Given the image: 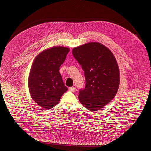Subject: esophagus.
<instances>
[{
    "label": "esophagus",
    "instance_id": "1",
    "mask_svg": "<svg viewBox=\"0 0 151 151\" xmlns=\"http://www.w3.org/2000/svg\"><path fill=\"white\" fill-rule=\"evenodd\" d=\"M69 91H71V92H75V91H76V88H75L74 87H70V88H69Z\"/></svg>",
    "mask_w": 151,
    "mask_h": 151
}]
</instances>
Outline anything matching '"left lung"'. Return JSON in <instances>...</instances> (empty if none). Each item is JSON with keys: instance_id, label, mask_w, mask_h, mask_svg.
Segmentation results:
<instances>
[{"instance_id": "obj_1", "label": "left lung", "mask_w": 151, "mask_h": 151, "mask_svg": "<svg viewBox=\"0 0 151 151\" xmlns=\"http://www.w3.org/2000/svg\"><path fill=\"white\" fill-rule=\"evenodd\" d=\"M73 56L84 71L86 86L78 98L88 110L97 111L115 96L119 86V66L112 52L99 42L73 48Z\"/></svg>"}]
</instances>
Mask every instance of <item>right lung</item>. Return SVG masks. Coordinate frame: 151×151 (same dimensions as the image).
Returning a JSON list of instances; mask_svg holds the SVG:
<instances>
[{"instance_id":"1","label":"right lung","mask_w":151,"mask_h":151,"mask_svg":"<svg viewBox=\"0 0 151 151\" xmlns=\"http://www.w3.org/2000/svg\"><path fill=\"white\" fill-rule=\"evenodd\" d=\"M70 49L62 46L43 50L34 59L29 77L31 98L39 106L50 109L57 105L68 88L64 84L59 68Z\"/></svg>"}]
</instances>
